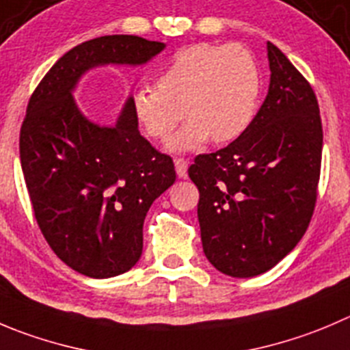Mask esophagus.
Listing matches in <instances>:
<instances>
[{
	"instance_id": "obj_1",
	"label": "esophagus",
	"mask_w": 350,
	"mask_h": 350,
	"mask_svg": "<svg viewBox=\"0 0 350 350\" xmlns=\"http://www.w3.org/2000/svg\"><path fill=\"white\" fill-rule=\"evenodd\" d=\"M187 168H189V161L184 158H177L175 159V172L180 178H187Z\"/></svg>"
}]
</instances>
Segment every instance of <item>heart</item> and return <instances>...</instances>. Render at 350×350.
I'll return each mask as SVG.
<instances>
[{"mask_svg": "<svg viewBox=\"0 0 350 350\" xmlns=\"http://www.w3.org/2000/svg\"><path fill=\"white\" fill-rule=\"evenodd\" d=\"M259 96L261 73L249 49L198 42L178 49L156 72L154 88L134 92L132 113L154 141H168L184 115L189 122L172 149L191 151L209 139L228 144L242 137L254 122Z\"/></svg>", "mask_w": 350, "mask_h": 350, "instance_id": "1", "label": "heart"}]
</instances>
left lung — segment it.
<instances>
[{"instance_id": "left-lung-1", "label": "left lung", "mask_w": 350, "mask_h": 350, "mask_svg": "<svg viewBox=\"0 0 350 350\" xmlns=\"http://www.w3.org/2000/svg\"><path fill=\"white\" fill-rule=\"evenodd\" d=\"M269 88L249 131L227 148L196 156L206 258L228 277L268 271L308 230L318 196L323 129L314 91L268 42Z\"/></svg>"}]
</instances>
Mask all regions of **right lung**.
I'll return each instance as SVG.
<instances>
[{"label": "right lung", "mask_w": 350, "mask_h": 350, "mask_svg": "<svg viewBox=\"0 0 350 350\" xmlns=\"http://www.w3.org/2000/svg\"><path fill=\"white\" fill-rule=\"evenodd\" d=\"M163 49L139 36L91 39L65 53L29 99L20 163L36 219L55 254L85 277H116L139 261L146 215L177 175L139 132L132 98L108 127L82 115L73 91L94 66L144 65Z\"/></svg>", "instance_id": "right-lung-1"}]
</instances>
